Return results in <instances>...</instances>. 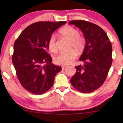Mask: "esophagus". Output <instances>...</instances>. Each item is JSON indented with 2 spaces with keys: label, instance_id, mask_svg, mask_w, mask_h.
Segmentation results:
<instances>
[{
  "label": "esophagus",
  "instance_id": "34e87169",
  "mask_svg": "<svg viewBox=\"0 0 123 123\" xmlns=\"http://www.w3.org/2000/svg\"><path fill=\"white\" fill-rule=\"evenodd\" d=\"M62 69H63V70H65V69L67 68V66H63L62 67Z\"/></svg>",
  "mask_w": 123,
  "mask_h": 123
}]
</instances>
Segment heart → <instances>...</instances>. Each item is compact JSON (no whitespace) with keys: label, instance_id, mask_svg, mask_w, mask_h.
I'll return each instance as SVG.
<instances>
[{"label":"heart","instance_id":"1","mask_svg":"<svg viewBox=\"0 0 123 123\" xmlns=\"http://www.w3.org/2000/svg\"><path fill=\"white\" fill-rule=\"evenodd\" d=\"M59 33L65 39L69 41V49H74L78 51L83 49L85 45V38L80 36V32L76 28L70 26L64 27L60 30ZM49 50L52 53H56L58 50L56 38L54 35H52L49 39L48 43ZM77 58V53L74 50L62 53L54 57V62L58 65H69Z\"/></svg>","mask_w":123,"mask_h":123}]
</instances>
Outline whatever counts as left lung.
<instances>
[{
    "mask_svg": "<svg viewBox=\"0 0 123 123\" xmlns=\"http://www.w3.org/2000/svg\"><path fill=\"white\" fill-rule=\"evenodd\" d=\"M83 32L86 46L80 61L83 65L75 66L76 72L72 77V85L82 93H91L105 81L112 64V45L106 33L90 22L74 20L69 22Z\"/></svg>",
    "mask_w": 123,
    "mask_h": 123,
    "instance_id": "left-lung-1",
    "label": "left lung"
}]
</instances>
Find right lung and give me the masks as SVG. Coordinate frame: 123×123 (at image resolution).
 <instances>
[{
    "label": "right lung",
    "instance_id": "add662e5",
    "mask_svg": "<svg viewBox=\"0 0 123 123\" xmlns=\"http://www.w3.org/2000/svg\"><path fill=\"white\" fill-rule=\"evenodd\" d=\"M67 22H37L25 28L14 43L12 63L21 85L28 92L41 95L53 86L61 66L51 63L48 43L54 32Z\"/></svg>",
    "mask_w": 123,
    "mask_h": 123
}]
</instances>
